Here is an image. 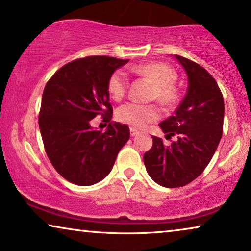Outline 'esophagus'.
Instances as JSON below:
<instances>
[{"label": "esophagus", "mask_w": 251, "mask_h": 251, "mask_svg": "<svg viewBox=\"0 0 251 251\" xmlns=\"http://www.w3.org/2000/svg\"><path fill=\"white\" fill-rule=\"evenodd\" d=\"M129 131H131V136H136L139 134V132L136 131L135 128H133V127H131V129H129Z\"/></svg>", "instance_id": "1"}]
</instances>
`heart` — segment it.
<instances>
[{"mask_svg":"<svg viewBox=\"0 0 251 251\" xmlns=\"http://www.w3.org/2000/svg\"><path fill=\"white\" fill-rule=\"evenodd\" d=\"M136 75L145 76L153 83L152 100H157L163 105H172L178 99V91L173 83L176 80V73L171 66L164 63H148L132 68ZM127 89V76L124 71H116L110 76L108 91L115 101H120ZM160 111L157 105H141L138 103H126L119 106L116 112L120 123L127 124L132 127L145 128L149 123L159 118Z\"/></svg>","mask_w":251,"mask_h":251,"instance_id":"obj_1","label":"heart"}]
</instances>
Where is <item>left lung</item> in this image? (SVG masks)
I'll use <instances>...</instances> for the list:
<instances>
[{
	"label": "left lung",
	"mask_w": 251,
	"mask_h": 251,
	"mask_svg": "<svg viewBox=\"0 0 251 251\" xmlns=\"http://www.w3.org/2000/svg\"><path fill=\"white\" fill-rule=\"evenodd\" d=\"M185 70L188 87L173 116L159 127L165 139L176 135L170 146L152 136V147L143 155L150 178L166 188L182 187L195 180L211 160L223 134L224 99L216 80L195 62L176 55Z\"/></svg>",
	"instance_id": "obj_1"
}]
</instances>
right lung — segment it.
Instances as JSON below:
<instances>
[{"mask_svg":"<svg viewBox=\"0 0 251 251\" xmlns=\"http://www.w3.org/2000/svg\"><path fill=\"white\" fill-rule=\"evenodd\" d=\"M129 59L91 56L75 59L53 75L42 94L39 127L47 156L68 181L95 185L111 172L119 150L129 139L125 124L112 122L108 82ZM96 115L109 123L94 130Z\"/></svg>","mask_w":251,"mask_h":251,"instance_id":"obj_1","label":"right lung"}]
</instances>
